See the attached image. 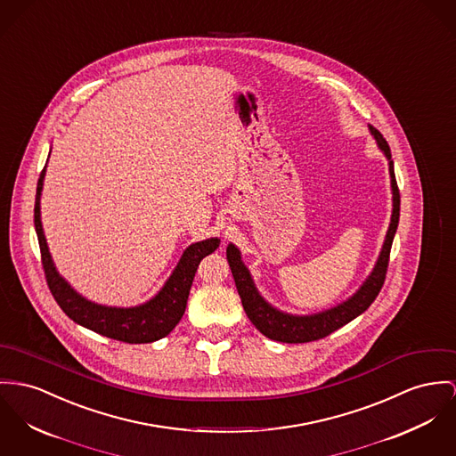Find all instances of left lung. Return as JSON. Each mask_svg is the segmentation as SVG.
Returning <instances> with one entry per match:
<instances>
[{
  "label": "left lung",
  "mask_w": 456,
  "mask_h": 456,
  "mask_svg": "<svg viewBox=\"0 0 456 456\" xmlns=\"http://www.w3.org/2000/svg\"><path fill=\"white\" fill-rule=\"evenodd\" d=\"M370 132H371L373 139L377 141L379 149L386 154L387 161H388L390 189H392V215H390V224L387 229L386 241L380 249V255H379V260H377L373 271L359 286V289L346 302H342L331 309L315 313V314L297 315L282 313L274 305H271L256 289L245 262L241 260L240 248L232 243H229L227 246V262H229L231 273L234 276V282H236L238 293L241 297V304H243L246 315L255 324V328L271 340L282 342V344H305V342H314L319 338H324L330 333L342 328L344 324L351 322L352 319H355L357 315L362 314L373 304V300L377 298V295L380 293V289L384 286L388 255H390L392 241H394V236L397 231V224H399L401 198H399V189H397V182L394 175V161H392L390 147L386 139L382 137V134L379 130H375L371 125H370Z\"/></svg>",
  "instance_id": "left-lung-1"
}]
</instances>
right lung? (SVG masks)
<instances>
[{"label": "right lung", "instance_id": "obj_1", "mask_svg": "<svg viewBox=\"0 0 456 456\" xmlns=\"http://www.w3.org/2000/svg\"><path fill=\"white\" fill-rule=\"evenodd\" d=\"M46 165L37 180L36 187L35 227L37 243L41 249V262L48 288L61 305V309L70 319L99 335L126 344H151L167 337L185 313L189 291L200 262L213 253L218 245V238L198 241L185 248L172 276L163 288L147 302L135 307H109L95 304L79 295L68 281L64 280L50 255L46 238L41 225V191L45 180Z\"/></svg>", "mask_w": 456, "mask_h": 456}]
</instances>
